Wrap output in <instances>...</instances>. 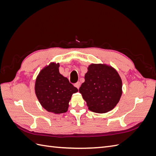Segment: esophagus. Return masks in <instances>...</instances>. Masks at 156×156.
<instances>
[{"instance_id":"esophagus-1","label":"esophagus","mask_w":156,"mask_h":156,"mask_svg":"<svg viewBox=\"0 0 156 156\" xmlns=\"http://www.w3.org/2000/svg\"><path fill=\"white\" fill-rule=\"evenodd\" d=\"M74 86L76 87L77 89H79V87H80V86H81V83H80L79 82H77V83H75V84H74Z\"/></svg>"}]
</instances>
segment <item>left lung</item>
Masks as SVG:
<instances>
[{
    "label": "left lung",
    "instance_id": "1",
    "mask_svg": "<svg viewBox=\"0 0 156 156\" xmlns=\"http://www.w3.org/2000/svg\"><path fill=\"white\" fill-rule=\"evenodd\" d=\"M79 88L88 109L96 113L112 110L122 94V81L117 71L105 64H91Z\"/></svg>",
    "mask_w": 156,
    "mask_h": 156
}]
</instances>
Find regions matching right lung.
<instances>
[{"label":"right lung","instance_id":"add662e5","mask_svg":"<svg viewBox=\"0 0 156 156\" xmlns=\"http://www.w3.org/2000/svg\"><path fill=\"white\" fill-rule=\"evenodd\" d=\"M59 63L51 62L42 69L36 79L35 93L44 108L55 114L68 111L73 94L78 89L59 72Z\"/></svg>","mask_w":156,"mask_h":156}]
</instances>
